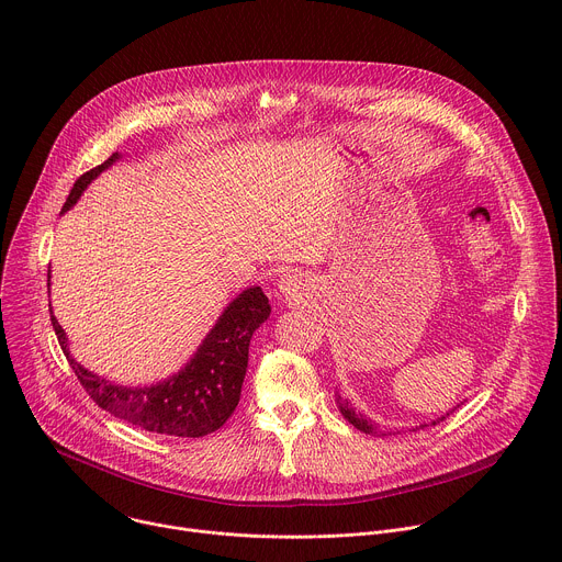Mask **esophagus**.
I'll use <instances>...</instances> for the list:
<instances>
[{"label":"esophagus","mask_w":562,"mask_h":562,"mask_svg":"<svg viewBox=\"0 0 562 562\" xmlns=\"http://www.w3.org/2000/svg\"><path fill=\"white\" fill-rule=\"evenodd\" d=\"M278 289H280V293L284 295V297H297V293H300V280L295 278V276H291V273H286V276H282L280 278V284H278Z\"/></svg>","instance_id":"obj_1"}]
</instances>
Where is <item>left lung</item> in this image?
Masks as SVG:
<instances>
[{
  "mask_svg": "<svg viewBox=\"0 0 562 562\" xmlns=\"http://www.w3.org/2000/svg\"><path fill=\"white\" fill-rule=\"evenodd\" d=\"M336 405H338V409H340V414L356 427V429H360V431H364V434H378V427H375V423H371V420H367L362 414H356L353 412V407L347 403V400H342V395L336 391ZM453 412V409H451ZM451 412H447L445 416H440V418H436V420H431V425H436V423H440V420H445ZM420 427H427V423H423ZM418 429V427H416ZM384 436V434H382Z\"/></svg>",
  "mask_w": 562,
  "mask_h": 562,
  "instance_id": "8db88e82",
  "label": "left lung"
}]
</instances>
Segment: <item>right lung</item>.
Returning <instances> with one entry per match:
<instances>
[{
  "label": "right lung",
  "mask_w": 562,
  "mask_h": 562,
  "mask_svg": "<svg viewBox=\"0 0 562 562\" xmlns=\"http://www.w3.org/2000/svg\"><path fill=\"white\" fill-rule=\"evenodd\" d=\"M124 155L113 153L104 165L79 178L64 202L61 213L70 211L100 173L120 162ZM50 286V269H48ZM50 293V291H48ZM53 313V308H50ZM271 315L269 297L260 286H249L237 293L215 319L213 329L204 336L191 360L173 375L155 384L126 386L111 382L85 364H79L57 317L50 323L64 356L68 358L77 380L104 412L120 420L137 425L153 434L202 438L220 429L239 403V391L247 375L249 345L256 329Z\"/></svg>",
  "instance_id": "right-lung-1"
}]
</instances>
